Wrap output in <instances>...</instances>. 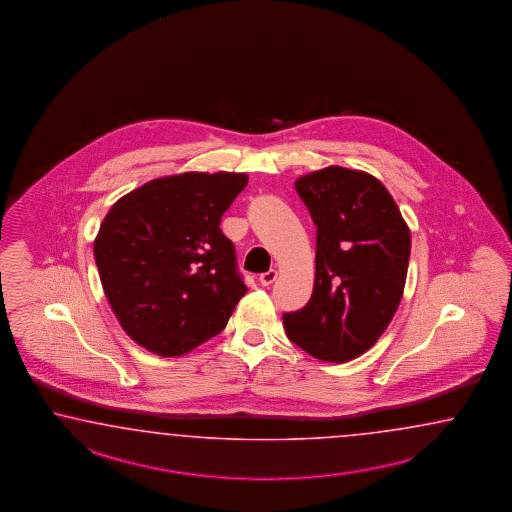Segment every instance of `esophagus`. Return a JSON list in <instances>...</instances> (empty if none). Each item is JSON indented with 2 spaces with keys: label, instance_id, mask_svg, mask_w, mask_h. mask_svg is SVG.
I'll return each mask as SVG.
<instances>
[{
  "label": "esophagus",
  "instance_id": "1",
  "mask_svg": "<svg viewBox=\"0 0 512 512\" xmlns=\"http://www.w3.org/2000/svg\"><path fill=\"white\" fill-rule=\"evenodd\" d=\"M275 279H277V270H268L266 274H261L259 283H261L262 287H270Z\"/></svg>",
  "mask_w": 512,
  "mask_h": 512
}]
</instances>
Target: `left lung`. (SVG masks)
I'll return each instance as SVG.
<instances>
[{"instance_id": "8db88e82", "label": "left lung", "mask_w": 512, "mask_h": 512, "mask_svg": "<svg viewBox=\"0 0 512 512\" xmlns=\"http://www.w3.org/2000/svg\"><path fill=\"white\" fill-rule=\"evenodd\" d=\"M296 192L316 225V277L309 303L283 324L312 357L351 361L398 311L411 231L383 183L361 170L329 166L300 177Z\"/></svg>"}]
</instances>
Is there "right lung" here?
<instances>
[{"label": "right lung", "mask_w": 512, "mask_h": 512, "mask_svg": "<svg viewBox=\"0 0 512 512\" xmlns=\"http://www.w3.org/2000/svg\"><path fill=\"white\" fill-rule=\"evenodd\" d=\"M246 185L235 172L159 177L103 218L94 240L103 292L142 348L179 357L227 325L248 287L220 220Z\"/></svg>", "instance_id": "1"}]
</instances>
